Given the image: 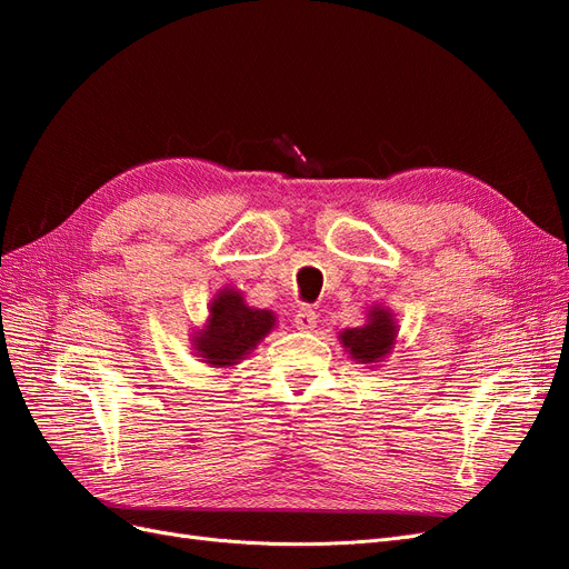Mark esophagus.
<instances>
[{
    "instance_id": "1",
    "label": "esophagus",
    "mask_w": 569,
    "mask_h": 569,
    "mask_svg": "<svg viewBox=\"0 0 569 569\" xmlns=\"http://www.w3.org/2000/svg\"><path fill=\"white\" fill-rule=\"evenodd\" d=\"M295 325L299 327L301 332H311V330H316V325H318V313L313 311L311 306H301L297 316H295Z\"/></svg>"
}]
</instances>
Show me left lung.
Wrapping results in <instances>:
<instances>
[{
	"label": "left lung",
	"mask_w": 569,
	"mask_h": 569,
	"mask_svg": "<svg viewBox=\"0 0 569 569\" xmlns=\"http://www.w3.org/2000/svg\"><path fill=\"white\" fill-rule=\"evenodd\" d=\"M393 313L385 306H372L368 311V322L360 327H351L339 335L341 347L349 351V356L358 363H380V360L393 349L396 343V330Z\"/></svg>",
	"instance_id": "8db88e82"
}]
</instances>
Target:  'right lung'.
Listing matches in <instances>:
<instances>
[{
  "label": "right lung",
  "instance_id": "add662e5",
  "mask_svg": "<svg viewBox=\"0 0 569 569\" xmlns=\"http://www.w3.org/2000/svg\"><path fill=\"white\" fill-rule=\"evenodd\" d=\"M272 327V311L247 306L242 291L226 287L209 303V320L194 335L192 349L211 368H230L247 358Z\"/></svg>",
  "mask_w": 569,
  "mask_h": 569
}]
</instances>
